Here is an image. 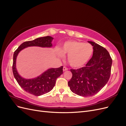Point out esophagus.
Listing matches in <instances>:
<instances>
[{
    "mask_svg": "<svg viewBox=\"0 0 126 126\" xmlns=\"http://www.w3.org/2000/svg\"><path fill=\"white\" fill-rule=\"evenodd\" d=\"M68 70V68H67V67H63V71H66V70Z\"/></svg>",
    "mask_w": 126,
    "mask_h": 126,
    "instance_id": "obj_1",
    "label": "esophagus"
}]
</instances>
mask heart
<instances>
[{"instance_id":"heart-1","label":"heart","mask_w":126,"mask_h":126,"mask_svg":"<svg viewBox=\"0 0 126 126\" xmlns=\"http://www.w3.org/2000/svg\"><path fill=\"white\" fill-rule=\"evenodd\" d=\"M63 51L68 55V61L70 65L74 68L83 66L92 56L93 47L90 44L77 41H68L63 46ZM59 55L63 56L62 51Z\"/></svg>"}]
</instances>
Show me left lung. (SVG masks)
<instances>
[{"label":"left lung","mask_w":126,"mask_h":126,"mask_svg":"<svg viewBox=\"0 0 126 126\" xmlns=\"http://www.w3.org/2000/svg\"><path fill=\"white\" fill-rule=\"evenodd\" d=\"M93 46V57L85 67L71 69L72 76L68 84L72 93L82 97L97 94L108 81L112 60L109 53L100 45L88 41Z\"/></svg>","instance_id":"left-lung-1"}]
</instances>
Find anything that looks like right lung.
Here are the masks:
<instances>
[{"label":"right lung","instance_id":"add662e5","mask_svg":"<svg viewBox=\"0 0 126 126\" xmlns=\"http://www.w3.org/2000/svg\"><path fill=\"white\" fill-rule=\"evenodd\" d=\"M52 39L53 38L50 36H46L32 41H25L21 44L14 52L13 64V72L14 77L19 85L25 91L36 96L46 94L53 89L57 79L63 74V66L49 69L35 78L26 79L21 77L17 71L16 68L17 56L21 50L28 47H52Z\"/></svg>","mask_w":126,"mask_h":126}]
</instances>
